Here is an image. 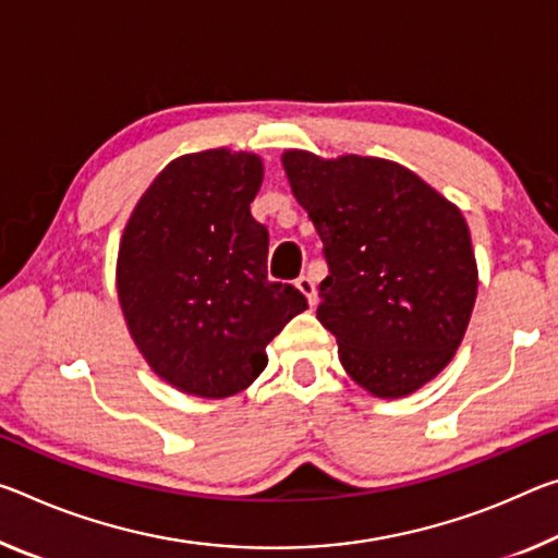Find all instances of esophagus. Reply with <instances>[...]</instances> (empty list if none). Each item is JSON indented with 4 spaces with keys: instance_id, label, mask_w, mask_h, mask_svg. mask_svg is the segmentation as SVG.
<instances>
[{
    "instance_id": "1",
    "label": "esophagus",
    "mask_w": 558,
    "mask_h": 558,
    "mask_svg": "<svg viewBox=\"0 0 558 558\" xmlns=\"http://www.w3.org/2000/svg\"><path fill=\"white\" fill-rule=\"evenodd\" d=\"M295 286H298L300 293H303V295L307 298V303H311V305L317 303V290H315V282H313L311 276H300V278L295 280Z\"/></svg>"
}]
</instances>
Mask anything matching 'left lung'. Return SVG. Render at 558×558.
Here are the masks:
<instances>
[{
    "mask_svg": "<svg viewBox=\"0 0 558 558\" xmlns=\"http://www.w3.org/2000/svg\"><path fill=\"white\" fill-rule=\"evenodd\" d=\"M282 168L323 241L330 276L317 320L344 373L383 400L417 392L452 362L474 311L480 272L462 210L387 158L290 148Z\"/></svg>",
    "mask_w": 558,
    "mask_h": 558,
    "instance_id": "obj_1",
    "label": "left lung"
}]
</instances>
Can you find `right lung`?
Segmentation results:
<instances>
[{"mask_svg": "<svg viewBox=\"0 0 558 558\" xmlns=\"http://www.w3.org/2000/svg\"><path fill=\"white\" fill-rule=\"evenodd\" d=\"M263 158L210 151L173 158L123 228L117 293L131 340L175 390L206 400L243 392L276 335L307 311L268 280V231L251 216Z\"/></svg>", "mask_w": 558, "mask_h": 558, "instance_id": "obj_1", "label": "right lung"}]
</instances>
